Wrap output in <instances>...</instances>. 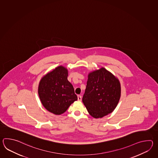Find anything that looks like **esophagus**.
<instances>
[{
  "label": "esophagus",
  "instance_id": "1",
  "mask_svg": "<svg viewBox=\"0 0 158 158\" xmlns=\"http://www.w3.org/2000/svg\"><path fill=\"white\" fill-rule=\"evenodd\" d=\"M78 101H81L82 100V97L80 95H77Z\"/></svg>",
  "mask_w": 158,
  "mask_h": 158
}]
</instances>
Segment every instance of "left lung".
Masks as SVG:
<instances>
[{"instance_id": "obj_1", "label": "left lung", "mask_w": 158, "mask_h": 158, "mask_svg": "<svg viewBox=\"0 0 158 158\" xmlns=\"http://www.w3.org/2000/svg\"><path fill=\"white\" fill-rule=\"evenodd\" d=\"M121 87L117 78L104 68L90 73L82 102L94 118H103L118 105Z\"/></svg>"}]
</instances>
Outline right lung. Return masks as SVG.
Masks as SVG:
<instances>
[{"label": "right lung", "instance_id": "1", "mask_svg": "<svg viewBox=\"0 0 158 158\" xmlns=\"http://www.w3.org/2000/svg\"><path fill=\"white\" fill-rule=\"evenodd\" d=\"M68 75L67 69L59 66L45 75L40 82L38 94L42 104L54 114H63L77 100Z\"/></svg>", "mask_w": 158, "mask_h": 158}]
</instances>
